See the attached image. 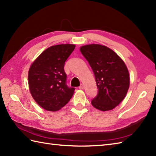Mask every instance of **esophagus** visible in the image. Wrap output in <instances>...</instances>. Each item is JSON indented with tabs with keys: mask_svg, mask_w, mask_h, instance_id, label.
Here are the masks:
<instances>
[{
	"mask_svg": "<svg viewBox=\"0 0 156 156\" xmlns=\"http://www.w3.org/2000/svg\"><path fill=\"white\" fill-rule=\"evenodd\" d=\"M79 89H83V88H84V85H83V84H81L80 86H79Z\"/></svg>",
	"mask_w": 156,
	"mask_h": 156,
	"instance_id": "1",
	"label": "esophagus"
}]
</instances>
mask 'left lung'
<instances>
[{"mask_svg":"<svg viewBox=\"0 0 156 156\" xmlns=\"http://www.w3.org/2000/svg\"><path fill=\"white\" fill-rule=\"evenodd\" d=\"M80 51L92 69L98 89L92 105L103 112L115 108L125 98L129 87L125 63L113 50L101 44L82 46Z\"/></svg>","mask_w":156,"mask_h":156,"instance_id":"left-lung-1","label":"left lung"}]
</instances>
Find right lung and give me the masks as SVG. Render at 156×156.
<instances>
[{
	"mask_svg": "<svg viewBox=\"0 0 156 156\" xmlns=\"http://www.w3.org/2000/svg\"><path fill=\"white\" fill-rule=\"evenodd\" d=\"M75 47L71 44L51 46L31 65L28 74L30 92L34 101L45 110H59L73 95L75 88L66 84L64 65Z\"/></svg>",
	"mask_w": 156,
	"mask_h": 156,
	"instance_id": "obj_1",
	"label": "right lung"
}]
</instances>
